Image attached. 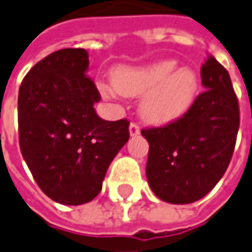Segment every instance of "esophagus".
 I'll use <instances>...</instances> for the list:
<instances>
[{
    "instance_id": "1",
    "label": "esophagus",
    "mask_w": 252,
    "mask_h": 252,
    "mask_svg": "<svg viewBox=\"0 0 252 252\" xmlns=\"http://www.w3.org/2000/svg\"><path fill=\"white\" fill-rule=\"evenodd\" d=\"M129 131H130V136H131V137H134V136L140 134V126H138V123H136V122L130 123Z\"/></svg>"
}]
</instances>
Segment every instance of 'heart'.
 Listing matches in <instances>:
<instances>
[{
    "instance_id": "obj_1",
    "label": "heart",
    "mask_w": 252,
    "mask_h": 252,
    "mask_svg": "<svg viewBox=\"0 0 252 252\" xmlns=\"http://www.w3.org/2000/svg\"><path fill=\"white\" fill-rule=\"evenodd\" d=\"M175 61H158L140 66L119 67L114 73V87L101 83L105 95L119 93L141 97L140 114L154 123L175 121L185 115L197 97L198 80L191 69H178Z\"/></svg>"
}]
</instances>
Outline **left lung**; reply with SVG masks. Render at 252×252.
I'll return each mask as SVG.
<instances>
[{
  "label": "left lung",
  "mask_w": 252,
  "mask_h": 252,
  "mask_svg": "<svg viewBox=\"0 0 252 252\" xmlns=\"http://www.w3.org/2000/svg\"><path fill=\"white\" fill-rule=\"evenodd\" d=\"M205 91L182 118L143 129L150 150L147 180L170 204H190L208 194L232 159L240 109L229 72L209 55L201 66Z\"/></svg>",
  "instance_id": "left-lung-1"
}]
</instances>
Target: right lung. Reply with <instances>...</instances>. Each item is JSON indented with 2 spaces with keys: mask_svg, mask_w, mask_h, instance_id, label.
Returning <instances> with one entry per match:
<instances>
[{
  "mask_svg": "<svg viewBox=\"0 0 252 252\" xmlns=\"http://www.w3.org/2000/svg\"><path fill=\"white\" fill-rule=\"evenodd\" d=\"M89 54L63 48L29 70L18 97L19 146L45 195L59 204H86L101 191L108 166L129 140V121L101 119V99L86 75Z\"/></svg>",
  "mask_w": 252,
  "mask_h": 252,
  "instance_id": "obj_1",
  "label": "right lung"
}]
</instances>
